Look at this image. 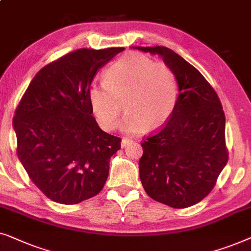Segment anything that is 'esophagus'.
Instances as JSON below:
<instances>
[{"label": "esophagus", "instance_id": "obj_1", "mask_svg": "<svg viewBox=\"0 0 251 251\" xmlns=\"http://www.w3.org/2000/svg\"><path fill=\"white\" fill-rule=\"evenodd\" d=\"M132 142H133V141L130 140V139H128V137H124V139L122 140V147L124 148L126 146H128V144H130Z\"/></svg>", "mask_w": 251, "mask_h": 251}]
</instances>
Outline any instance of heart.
Wrapping results in <instances>:
<instances>
[{
    "label": "heart",
    "instance_id": "b5f03b06",
    "mask_svg": "<svg viewBox=\"0 0 251 251\" xmlns=\"http://www.w3.org/2000/svg\"><path fill=\"white\" fill-rule=\"evenodd\" d=\"M179 87L175 74L164 62L139 53H128L112 63L104 82L92 84L91 109L102 128L117 126L124 102L127 114L122 127L128 133L160 128L178 103Z\"/></svg>",
    "mask_w": 251,
    "mask_h": 251
}]
</instances>
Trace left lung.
<instances>
[{"mask_svg":"<svg viewBox=\"0 0 251 251\" xmlns=\"http://www.w3.org/2000/svg\"><path fill=\"white\" fill-rule=\"evenodd\" d=\"M135 49L159 54L174 72L179 87L172 117L141 143V182L158 202L191 207L209 195L228 159L223 107L199 70L171 49Z\"/></svg>","mask_w":251,"mask_h":251,"instance_id":"8db88e82","label":"left lung"}]
</instances>
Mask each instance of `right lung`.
Listing matches in <instances>:
<instances>
[{"mask_svg": "<svg viewBox=\"0 0 251 251\" xmlns=\"http://www.w3.org/2000/svg\"><path fill=\"white\" fill-rule=\"evenodd\" d=\"M124 51L79 49L44 66L16 109L17 154L49 199L76 204L97 196L121 137L99 127L89 100L98 69Z\"/></svg>", "mask_w": 251, "mask_h": 251, "instance_id": "obj_1", "label": "right lung"}]
</instances>
